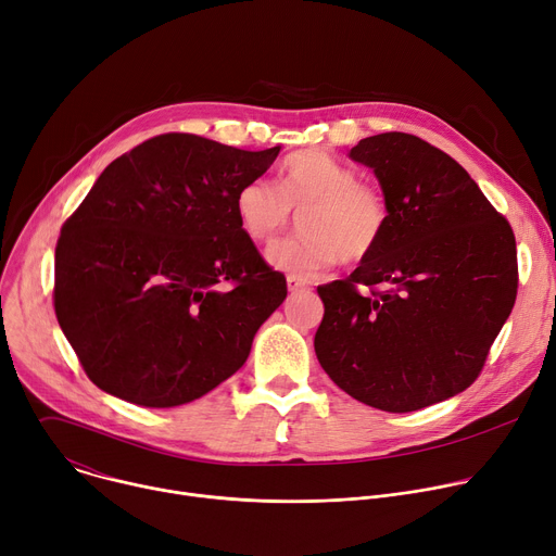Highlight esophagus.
I'll return each mask as SVG.
<instances>
[{
	"label": "esophagus",
	"instance_id": "1",
	"mask_svg": "<svg viewBox=\"0 0 556 556\" xmlns=\"http://www.w3.org/2000/svg\"><path fill=\"white\" fill-rule=\"evenodd\" d=\"M287 287H289V291H298V289L305 287V282L301 278H295V276H287Z\"/></svg>",
	"mask_w": 556,
	"mask_h": 556
}]
</instances>
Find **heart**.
<instances>
[{
  "mask_svg": "<svg viewBox=\"0 0 556 556\" xmlns=\"http://www.w3.org/2000/svg\"><path fill=\"white\" fill-rule=\"evenodd\" d=\"M236 218L255 244L276 242L301 216L303 236L269 249V263L295 278H314L338 261L358 263L380 247L390 227V200L380 185L320 149L291 153L276 182L253 178L236 191Z\"/></svg>",
  "mask_w": 556,
  "mask_h": 556,
  "instance_id": "1",
  "label": "heart"
}]
</instances>
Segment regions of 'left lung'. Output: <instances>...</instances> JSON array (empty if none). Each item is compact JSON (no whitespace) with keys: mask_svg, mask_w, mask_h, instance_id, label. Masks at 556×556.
Returning <instances> with one entry per match:
<instances>
[{"mask_svg":"<svg viewBox=\"0 0 556 556\" xmlns=\"http://www.w3.org/2000/svg\"><path fill=\"white\" fill-rule=\"evenodd\" d=\"M350 155L388 193L390 227L345 280L318 287L314 348L356 401L414 412L479 378L517 301V240L467 170L430 142L390 131Z\"/></svg>","mask_w":556,"mask_h":556,"instance_id":"left-lung-1","label":"left lung"}]
</instances>
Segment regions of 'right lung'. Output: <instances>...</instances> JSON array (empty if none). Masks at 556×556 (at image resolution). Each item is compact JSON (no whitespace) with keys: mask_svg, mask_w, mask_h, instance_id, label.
Segmentation results:
<instances>
[{"mask_svg":"<svg viewBox=\"0 0 556 556\" xmlns=\"http://www.w3.org/2000/svg\"><path fill=\"white\" fill-rule=\"evenodd\" d=\"M278 151L162 134L102 170L62 225L53 287L58 323L100 390L176 407L244 365L287 280L242 233L233 200Z\"/></svg>","mask_w":556,"mask_h":556,"instance_id":"add662e5","label":"right lung"}]
</instances>
